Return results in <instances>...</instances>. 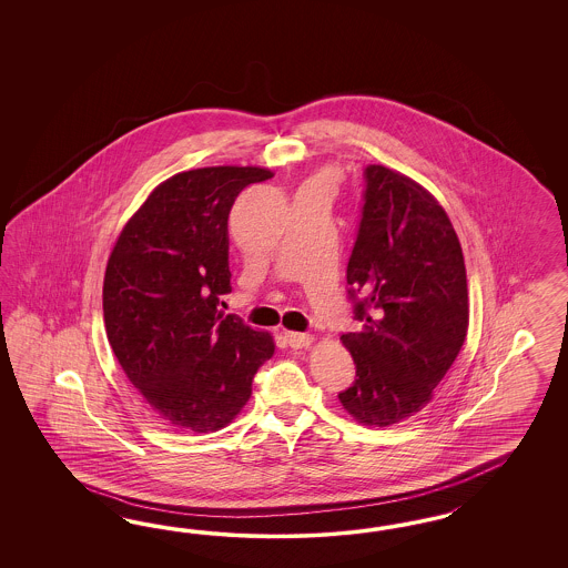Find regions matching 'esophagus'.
<instances>
[{
    "mask_svg": "<svg viewBox=\"0 0 568 568\" xmlns=\"http://www.w3.org/2000/svg\"><path fill=\"white\" fill-rule=\"evenodd\" d=\"M285 342H287L293 349H300V347H308V345L312 344V335H308V333L285 331Z\"/></svg>",
    "mask_w": 568,
    "mask_h": 568,
    "instance_id": "1",
    "label": "esophagus"
}]
</instances>
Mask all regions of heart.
Returning a JSON list of instances; mask_svg holds the SVG:
<instances>
[{
    "label": "heart",
    "instance_id": "b5f03b06",
    "mask_svg": "<svg viewBox=\"0 0 568 568\" xmlns=\"http://www.w3.org/2000/svg\"><path fill=\"white\" fill-rule=\"evenodd\" d=\"M331 181H333V179H331V174H321L318 179H314V183H321V185H328V187H331Z\"/></svg>",
    "mask_w": 568,
    "mask_h": 568
}]
</instances>
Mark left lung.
Returning a JSON list of instances; mask_svg holds the SVG:
<instances>
[{"instance_id":"left-lung-1","label":"left lung","mask_w":568,"mask_h":568,"mask_svg":"<svg viewBox=\"0 0 568 568\" xmlns=\"http://www.w3.org/2000/svg\"><path fill=\"white\" fill-rule=\"evenodd\" d=\"M347 262L361 331L342 342L356 381L339 394L358 423L389 427L420 413L465 344V256L446 210L406 174L368 164Z\"/></svg>"}]
</instances>
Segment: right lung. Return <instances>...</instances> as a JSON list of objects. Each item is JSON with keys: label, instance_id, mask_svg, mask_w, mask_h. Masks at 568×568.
Here are the masks:
<instances>
[{"label": "right lung", "instance_id": "obj_1", "mask_svg": "<svg viewBox=\"0 0 568 568\" xmlns=\"http://www.w3.org/2000/svg\"><path fill=\"white\" fill-rule=\"evenodd\" d=\"M260 166H210L160 183L124 224L103 276V323L124 375L176 429L226 427L275 354L268 333L224 314L229 212Z\"/></svg>", "mask_w": 568, "mask_h": 568}]
</instances>
